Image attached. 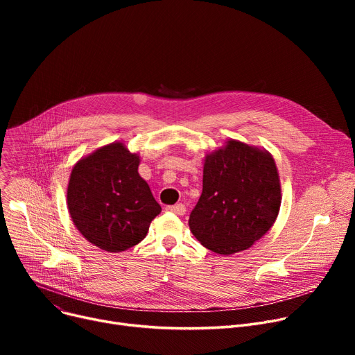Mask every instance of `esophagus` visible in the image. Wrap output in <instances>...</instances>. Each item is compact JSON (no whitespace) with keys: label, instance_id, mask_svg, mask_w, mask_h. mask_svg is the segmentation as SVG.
Segmentation results:
<instances>
[{"label":"esophagus","instance_id":"obj_1","mask_svg":"<svg viewBox=\"0 0 355 355\" xmlns=\"http://www.w3.org/2000/svg\"><path fill=\"white\" fill-rule=\"evenodd\" d=\"M166 211L174 213L177 216H182V214H185V206L182 202H178V204H174V206H168Z\"/></svg>","mask_w":355,"mask_h":355}]
</instances>
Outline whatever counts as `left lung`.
Listing matches in <instances>:
<instances>
[{
    "mask_svg": "<svg viewBox=\"0 0 355 355\" xmlns=\"http://www.w3.org/2000/svg\"><path fill=\"white\" fill-rule=\"evenodd\" d=\"M279 207L281 184L272 155L229 141L206 157L202 193L189 226L204 248L233 254L268 233Z\"/></svg>",
    "mask_w": 355,
    "mask_h": 355,
    "instance_id": "8db88e82",
    "label": "left lung"
}]
</instances>
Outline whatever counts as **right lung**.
<instances>
[{
    "instance_id": "1",
    "label": "right lung",
    "mask_w": 355,
    "mask_h": 355,
    "mask_svg": "<svg viewBox=\"0 0 355 355\" xmlns=\"http://www.w3.org/2000/svg\"><path fill=\"white\" fill-rule=\"evenodd\" d=\"M138 165L139 157L116 142L80 159L71 170L67 187L71 220L102 250L118 253L134 248L161 213Z\"/></svg>"
}]
</instances>
